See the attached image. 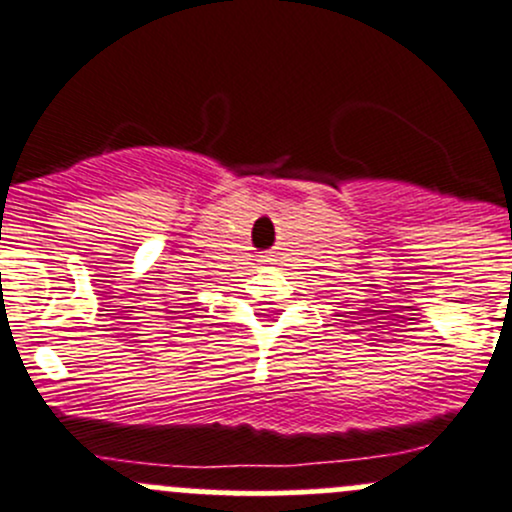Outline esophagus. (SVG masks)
Segmentation results:
<instances>
[{
  "label": "esophagus",
  "mask_w": 512,
  "mask_h": 512,
  "mask_svg": "<svg viewBox=\"0 0 512 512\" xmlns=\"http://www.w3.org/2000/svg\"><path fill=\"white\" fill-rule=\"evenodd\" d=\"M265 262H270V260H265Z\"/></svg>",
  "instance_id": "34e87169"
}]
</instances>
